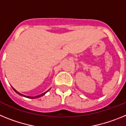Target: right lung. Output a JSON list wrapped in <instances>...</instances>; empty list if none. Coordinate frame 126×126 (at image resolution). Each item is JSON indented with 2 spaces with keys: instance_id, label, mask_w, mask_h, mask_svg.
<instances>
[{
  "instance_id": "1",
  "label": "right lung",
  "mask_w": 126,
  "mask_h": 126,
  "mask_svg": "<svg viewBox=\"0 0 126 126\" xmlns=\"http://www.w3.org/2000/svg\"><path fill=\"white\" fill-rule=\"evenodd\" d=\"M12 88H13V90H14V92H15L16 93H17V94H19L20 96H24V97L28 98H40V97H41V96H43L44 94H45V93H46L47 92H48V90L47 92H45V93H42V94H40V95H38V96H26V95H24V94H21V93H19V92H17V91H16V90L15 89H14V88L13 87V86H12Z\"/></svg>"
}]
</instances>
